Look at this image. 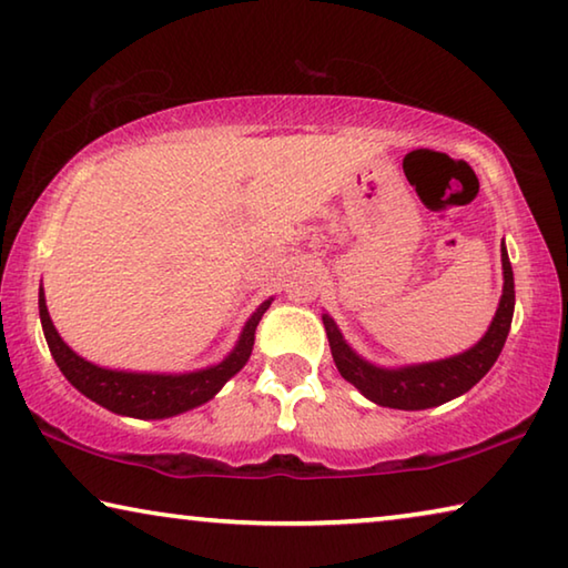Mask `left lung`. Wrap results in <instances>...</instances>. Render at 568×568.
<instances>
[{
  "mask_svg": "<svg viewBox=\"0 0 568 568\" xmlns=\"http://www.w3.org/2000/svg\"><path fill=\"white\" fill-rule=\"evenodd\" d=\"M500 257L503 281L506 283H503V295L498 311H495V318L488 333H485L478 344L457 356L402 368L374 366L364 362V358L346 344L331 316H323L333 362H336L341 376L354 384L366 399L392 409H429L470 392L473 386L490 372V366L498 362L510 331L513 308H516V287H513V267L506 245L500 247Z\"/></svg>",
  "mask_w": 568,
  "mask_h": 568,
  "instance_id": "obj_1",
  "label": "left lung"
}]
</instances>
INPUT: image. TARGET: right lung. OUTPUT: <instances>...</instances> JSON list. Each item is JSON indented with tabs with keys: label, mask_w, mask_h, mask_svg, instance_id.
I'll use <instances>...</instances> for the list:
<instances>
[{
	"label": "right lung",
	"mask_w": 568,
	"mask_h": 568,
	"mask_svg": "<svg viewBox=\"0 0 568 568\" xmlns=\"http://www.w3.org/2000/svg\"><path fill=\"white\" fill-rule=\"evenodd\" d=\"M270 308V301H265L260 308L252 313L245 328L240 333L237 346L224 362L200 368V372L189 374H136V372H115V368H103L85 362L78 356L65 341L60 338L50 321L48 305H44V293L40 287V321L44 338H48L50 354L65 374V379L75 386L80 394L93 399L101 407L111 409L123 417L136 419H164L182 414L186 409L200 407V404L210 402L217 394L224 382L232 379L242 366L247 364L255 346V331L263 313Z\"/></svg>",
	"instance_id": "right-lung-1"
}]
</instances>
